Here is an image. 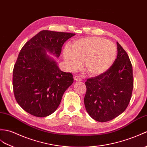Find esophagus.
Instances as JSON below:
<instances>
[{"mask_svg":"<svg viewBox=\"0 0 147 147\" xmlns=\"http://www.w3.org/2000/svg\"><path fill=\"white\" fill-rule=\"evenodd\" d=\"M74 80L76 81H79L81 80V78L80 76H78V75H76V76H74Z\"/></svg>","mask_w":147,"mask_h":147,"instance_id":"34e87169","label":"esophagus"}]
</instances>
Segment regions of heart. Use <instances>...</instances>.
Instances as JSON below:
<instances>
[{
  "label": "heart",
  "mask_w": 147,
  "mask_h": 147,
  "mask_svg": "<svg viewBox=\"0 0 147 147\" xmlns=\"http://www.w3.org/2000/svg\"><path fill=\"white\" fill-rule=\"evenodd\" d=\"M117 55L115 44L101 37H89L75 40L72 50L66 47L64 59L70 69L76 70L84 62V69L90 76L105 73L113 63Z\"/></svg>",
  "instance_id": "obj_1"
}]
</instances>
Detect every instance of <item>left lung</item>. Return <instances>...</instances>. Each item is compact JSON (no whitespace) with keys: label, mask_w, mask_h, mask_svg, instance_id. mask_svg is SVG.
Segmentation results:
<instances>
[{"label":"left lung","mask_w":147,"mask_h":147,"mask_svg":"<svg viewBox=\"0 0 147 147\" xmlns=\"http://www.w3.org/2000/svg\"><path fill=\"white\" fill-rule=\"evenodd\" d=\"M117 50V58L105 73L85 82V108L92 118L100 122L111 120L121 114L131 98L134 77L131 61L118 42Z\"/></svg>","instance_id":"left-lung-1"}]
</instances>
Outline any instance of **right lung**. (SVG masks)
<instances>
[{
    "label": "right lung",
    "instance_id": "obj_1",
    "mask_svg": "<svg viewBox=\"0 0 147 147\" xmlns=\"http://www.w3.org/2000/svg\"><path fill=\"white\" fill-rule=\"evenodd\" d=\"M75 34L43 30L20 50L13 69V90L18 103L29 114H52L73 84V74L61 71L46 51L58 57L64 43Z\"/></svg>",
    "mask_w": 147,
    "mask_h": 147
}]
</instances>
